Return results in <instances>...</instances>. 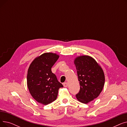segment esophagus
Listing matches in <instances>:
<instances>
[{"label":"esophagus","instance_id":"esophagus-1","mask_svg":"<svg viewBox=\"0 0 127 127\" xmlns=\"http://www.w3.org/2000/svg\"><path fill=\"white\" fill-rule=\"evenodd\" d=\"M63 86L64 88H67L68 86V83L67 82H65V83H63Z\"/></svg>","mask_w":127,"mask_h":127}]
</instances>
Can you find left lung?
Returning a JSON list of instances; mask_svg holds the SVG:
<instances>
[{
    "label": "left lung",
    "instance_id": "1",
    "mask_svg": "<svg viewBox=\"0 0 127 127\" xmlns=\"http://www.w3.org/2000/svg\"><path fill=\"white\" fill-rule=\"evenodd\" d=\"M80 89L76 95L78 100L88 103L98 97L104 85L103 70L96 60L89 56H81L74 60Z\"/></svg>",
    "mask_w": 127,
    "mask_h": 127
}]
</instances>
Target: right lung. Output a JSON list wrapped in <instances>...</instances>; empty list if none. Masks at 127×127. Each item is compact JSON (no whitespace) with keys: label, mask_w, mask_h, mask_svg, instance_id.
Instances as JSON below:
<instances>
[{"label":"right lung","mask_w":127,"mask_h":127,"mask_svg":"<svg viewBox=\"0 0 127 127\" xmlns=\"http://www.w3.org/2000/svg\"><path fill=\"white\" fill-rule=\"evenodd\" d=\"M59 58L56 53H44L33 60L28 70L27 81L30 94L44 105L54 101L59 89L63 87L51 71V67Z\"/></svg>","instance_id":"obj_1"}]
</instances>
